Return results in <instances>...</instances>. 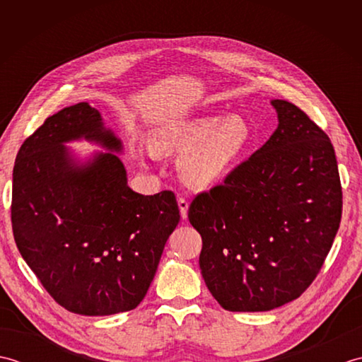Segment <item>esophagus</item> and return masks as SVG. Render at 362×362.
Instances as JSON below:
<instances>
[{
    "instance_id": "obj_1",
    "label": "esophagus",
    "mask_w": 362,
    "mask_h": 362,
    "mask_svg": "<svg viewBox=\"0 0 362 362\" xmlns=\"http://www.w3.org/2000/svg\"><path fill=\"white\" fill-rule=\"evenodd\" d=\"M177 204H179V210H180V216L182 219H187L188 218V201L185 197H179L177 199Z\"/></svg>"
}]
</instances>
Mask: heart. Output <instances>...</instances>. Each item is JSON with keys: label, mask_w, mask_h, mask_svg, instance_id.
<instances>
[{"label": "heart", "mask_w": 362, "mask_h": 362, "mask_svg": "<svg viewBox=\"0 0 362 362\" xmlns=\"http://www.w3.org/2000/svg\"><path fill=\"white\" fill-rule=\"evenodd\" d=\"M250 138V124L243 117L205 115L160 127L151 149L156 156H180L183 180L194 188H209L230 171Z\"/></svg>", "instance_id": "b5f03b06"}]
</instances>
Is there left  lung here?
<instances>
[{
    "mask_svg": "<svg viewBox=\"0 0 362 362\" xmlns=\"http://www.w3.org/2000/svg\"><path fill=\"white\" fill-rule=\"evenodd\" d=\"M271 104L279 117L271 138L188 210L202 236L205 284L227 311H271L302 296L341 224L342 188L328 135L297 105Z\"/></svg>",
    "mask_w": 362,
    "mask_h": 362,
    "instance_id": "left-lung-1",
    "label": "left lung"
}]
</instances>
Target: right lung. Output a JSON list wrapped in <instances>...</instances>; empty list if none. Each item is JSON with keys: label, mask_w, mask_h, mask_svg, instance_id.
<instances>
[{"label": "right lung", "mask_w": 362, "mask_h": 362, "mask_svg": "<svg viewBox=\"0 0 362 362\" xmlns=\"http://www.w3.org/2000/svg\"><path fill=\"white\" fill-rule=\"evenodd\" d=\"M81 138L122 151L88 103L46 118L21 144L12 230L23 259L60 306L110 316L140 305L180 213L173 191L143 196L130 189L115 153L76 160L64 144Z\"/></svg>", "instance_id": "right-lung-1"}]
</instances>
